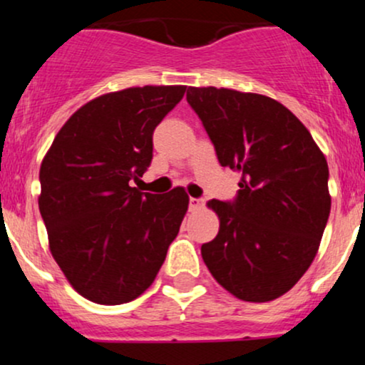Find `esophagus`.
I'll return each instance as SVG.
<instances>
[{
  "instance_id": "obj_1",
  "label": "esophagus",
  "mask_w": 365,
  "mask_h": 365,
  "mask_svg": "<svg viewBox=\"0 0 365 365\" xmlns=\"http://www.w3.org/2000/svg\"><path fill=\"white\" fill-rule=\"evenodd\" d=\"M204 206L202 199H195V197H190V211H199Z\"/></svg>"
}]
</instances>
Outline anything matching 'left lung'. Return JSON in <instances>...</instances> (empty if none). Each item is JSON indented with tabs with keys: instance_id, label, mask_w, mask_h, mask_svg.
<instances>
[{
	"instance_id": "left-lung-1",
	"label": "left lung",
	"mask_w": 365,
	"mask_h": 365,
	"mask_svg": "<svg viewBox=\"0 0 365 365\" xmlns=\"http://www.w3.org/2000/svg\"><path fill=\"white\" fill-rule=\"evenodd\" d=\"M217 161L242 175L235 202L209 200L220 232L200 247L225 290L269 302L302 278L328 223V163L311 132L276 99L254 92L188 87Z\"/></svg>"
}]
</instances>
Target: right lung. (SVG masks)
<instances>
[{
    "instance_id": "right-lung-1",
    "label": "right lung",
    "mask_w": 365,
    "mask_h": 365,
    "mask_svg": "<svg viewBox=\"0 0 365 365\" xmlns=\"http://www.w3.org/2000/svg\"><path fill=\"white\" fill-rule=\"evenodd\" d=\"M187 86L94 98L66 120L41 163L39 211L49 250L87 300L127 304L153 284L188 209L182 187H132L153 159V133Z\"/></svg>"
}]
</instances>
